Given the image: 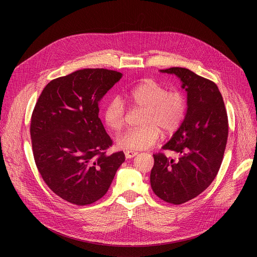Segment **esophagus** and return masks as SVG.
Listing matches in <instances>:
<instances>
[{
	"instance_id": "obj_1",
	"label": "esophagus",
	"mask_w": 257,
	"mask_h": 257,
	"mask_svg": "<svg viewBox=\"0 0 257 257\" xmlns=\"http://www.w3.org/2000/svg\"><path fill=\"white\" fill-rule=\"evenodd\" d=\"M125 155H126V157H128V158H131V157H134L137 155V152L134 151V150H126L125 151Z\"/></svg>"
}]
</instances>
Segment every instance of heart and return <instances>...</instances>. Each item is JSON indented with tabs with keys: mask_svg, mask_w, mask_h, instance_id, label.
<instances>
[{
	"mask_svg": "<svg viewBox=\"0 0 257 257\" xmlns=\"http://www.w3.org/2000/svg\"><path fill=\"white\" fill-rule=\"evenodd\" d=\"M172 108H173V106L170 105V104L163 105V107H161V112L156 117L155 123L160 124V123H164L166 119H168V117L170 115V113H169L170 111L169 110H172ZM152 144H153V142L150 139H148V140H139L137 142V144L134 145V148H136V149L138 151H140V152L141 151H147V150H149L150 148L152 147Z\"/></svg>",
	"mask_w": 257,
	"mask_h": 257,
	"instance_id": "1",
	"label": "heart"
}]
</instances>
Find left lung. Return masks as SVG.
<instances>
[{"mask_svg": "<svg viewBox=\"0 0 257 257\" xmlns=\"http://www.w3.org/2000/svg\"><path fill=\"white\" fill-rule=\"evenodd\" d=\"M121 74L83 69L52 80L31 117L36 167L57 196L76 205L101 199L125 161L123 151L107 153L112 141L99 117V103Z\"/></svg>", "mask_w": 257, "mask_h": 257, "instance_id": "left-lung-1", "label": "left lung"}]
</instances>
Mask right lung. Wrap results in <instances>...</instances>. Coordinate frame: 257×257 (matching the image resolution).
<instances>
[{
	"label": "right lung",
	"mask_w": 257,
	"mask_h": 257,
	"mask_svg": "<svg viewBox=\"0 0 257 257\" xmlns=\"http://www.w3.org/2000/svg\"><path fill=\"white\" fill-rule=\"evenodd\" d=\"M160 73L180 79L187 107L178 130L163 147L175 155H153L151 187L161 200L182 204L204 192L217 176L227 144V112L212 81L183 67Z\"/></svg>",
	"instance_id": "1"
}]
</instances>
